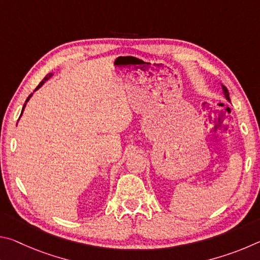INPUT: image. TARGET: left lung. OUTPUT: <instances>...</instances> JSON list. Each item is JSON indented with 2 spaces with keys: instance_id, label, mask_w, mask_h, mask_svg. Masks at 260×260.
<instances>
[{
  "instance_id": "left-lung-1",
  "label": "left lung",
  "mask_w": 260,
  "mask_h": 260,
  "mask_svg": "<svg viewBox=\"0 0 260 260\" xmlns=\"http://www.w3.org/2000/svg\"><path fill=\"white\" fill-rule=\"evenodd\" d=\"M221 88H222V94H223V98H225L227 101H231V99H230V93H228V89L227 88L223 86V85H221Z\"/></svg>"
}]
</instances>
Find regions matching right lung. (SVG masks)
I'll return each instance as SVG.
<instances>
[{
	"label": "right lung",
	"mask_w": 260,
	"mask_h": 260,
	"mask_svg": "<svg viewBox=\"0 0 260 260\" xmlns=\"http://www.w3.org/2000/svg\"><path fill=\"white\" fill-rule=\"evenodd\" d=\"M52 76H54V72H50V73H48L47 74V76L45 77V79H43V80L40 82V83H39V86L37 87V88H35V90L34 91H37L38 89H39V88H41L42 86H43V83H45L47 80H48V79H50ZM32 95L33 94H30L29 96H28V98H27V100H26V102H25V104H24V107H23V110H21V113H20V117H21V114H23V112H24V110H25V107H26V104H27V102H28V101H29V99L30 98H32Z\"/></svg>",
	"instance_id": "add662e5"
}]
</instances>
